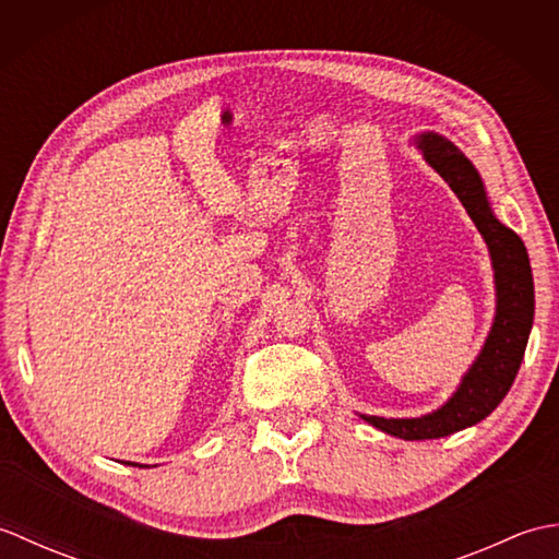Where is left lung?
Instances as JSON below:
<instances>
[{
  "mask_svg": "<svg viewBox=\"0 0 559 559\" xmlns=\"http://www.w3.org/2000/svg\"><path fill=\"white\" fill-rule=\"evenodd\" d=\"M418 148L425 160L442 175V180L454 189L490 249L497 290L495 319L476 362L468 367L454 396L442 408L420 418H379V415H360V418L377 430L401 439H437L466 430L500 406L524 360L536 298H533V273L526 247L512 228L495 218L488 192L473 163L449 139L435 132L420 134Z\"/></svg>",
  "mask_w": 559,
  "mask_h": 559,
  "instance_id": "8db88e82",
  "label": "left lung"
}]
</instances>
